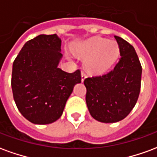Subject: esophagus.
<instances>
[{
  "mask_svg": "<svg viewBox=\"0 0 157 157\" xmlns=\"http://www.w3.org/2000/svg\"><path fill=\"white\" fill-rule=\"evenodd\" d=\"M86 78V74L85 72L82 71V82H84V80Z\"/></svg>",
  "mask_w": 157,
  "mask_h": 157,
  "instance_id": "esophagus-1",
  "label": "esophagus"
}]
</instances>
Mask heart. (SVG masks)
Instances as JSON below:
<instances>
[{"label": "heart", "mask_w": 157, "mask_h": 157, "mask_svg": "<svg viewBox=\"0 0 157 157\" xmlns=\"http://www.w3.org/2000/svg\"><path fill=\"white\" fill-rule=\"evenodd\" d=\"M75 53L86 59V67L92 73H102L112 66L119 55L117 42L95 37L75 49Z\"/></svg>", "instance_id": "1"}]
</instances>
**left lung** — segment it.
Listing matches in <instances>:
<instances>
[{
  "mask_svg": "<svg viewBox=\"0 0 157 157\" xmlns=\"http://www.w3.org/2000/svg\"><path fill=\"white\" fill-rule=\"evenodd\" d=\"M120 52L115 67L107 74L86 78V102L90 114L102 123H115L131 112L140 92L142 67L135 48L114 36Z\"/></svg>",
  "mask_w": 157,
  "mask_h": 157,
  "instance_id": "obj_1",
  "label": "left lung"
}]
</instances>
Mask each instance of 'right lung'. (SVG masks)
Returning <instances> with one entry per match:
<instances>
[{
	"instance_id": "obj_1",
	"label": "right lung",
	"mask_w": 157,
	"mask_h": 157,
	"mask_svg": "<svg viewBox=\"0 0 157 157\" xmlns=\"http://www.w3.org/2000/svg\"><path fill=\"white\" fill-rule=\"evenodd\" d=\"M61 39L56 34L37 36L23 45L12 65L13 98L22 116L35 124L60 118L80 70L68 73L58 68Z\"/></svg>"
}]
</instances>
